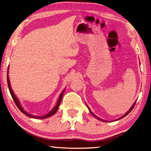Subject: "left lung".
<instances>
[{"label":"left lung","instance_id":"8db88e82","mask_svg":"<svg viewBox=\"0 0 151 151\" xmlns=\"http://www.w3.org/2000/svg\"><path fill=\"white\" fill-rule=\"evenodd\" d=\"M136 101L134 102V104H133V105H132V106H131V108H130V109H129V110H128V111H127V113H124V114L123 115H122V116H121V117H120V118H118V119H116V120H115L114 121H116V120H120V119H121V118H124V117H125V116H126V115H128V114H129V113H130V112H131V111H132V109H133V108H134V106H135V104H136ZM86 104L87 107V108H88L89 111H90V113H91V114H92V115H93V116H94V117H95V118H96V119H98V120H101V121H103V122H108V121H107V120H102V119H101V118H99V117H97V116H96V115H94V113H93L92 112V111H91V110L90 109V108H89V106H87V104Z\"/></svg>","mask_w":151,"mask_h":151}]
</instances>
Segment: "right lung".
I'll return each instance as SVG.
<instances>
[{"label": "right lung", "instance_id": "1", "mask_svg": "<svg viewBox=\"0 0 151 151\" xmlns=\"http://www.w3.org/2000/svg\"><path fill=\"white\" fill-rule=\"evenodd\" d=\"M9 68V67H8ZM7 85H8V88H9V90H10V94L11 96H12V97L13 99V100H14V103L17 105V106L18 107V109L20 110V111H22V113H23L24 115H27L28 117H29V118H36V119H44V118H49V117L52 116V115H55L56 113H57V111H58L59 109V105H60L61 104V99H62V96L64 95V90L61 92V93L60 94V95H59V97L58 99V100H57V104H56V106L55 107L53 108L51 110V111H50L49 113H47V114L45 115H42V116H36V115H33L30 114V113H29L28 112L24 110L23 108H22L21 104H20V101L18 99V98L17 97L15 94H14V92H13L12 87H11V85H10V78H9V76H8V70H7Z\"/></svg>", "mask_w": 151, "mask_h": 151}]
</instances>
